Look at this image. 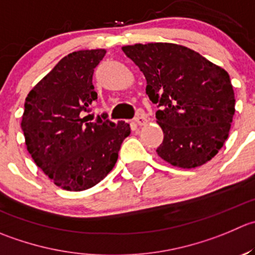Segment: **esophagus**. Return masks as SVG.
<instances>
[{"instance_id": "34e87169", "label": "esophagus", "mask_w": 255, "mask_h": 255, "mask_svg": "<svg viewBox=\"0 0 255 255\" xmlns=\"http://www.w3.org/2000/svg\"><path fill=\"white\" fill-rule=\"evenodd\" d=\"M134 122L137 123L138 126H144L145 123L148 122L147 116H145L144 113H138V115L135 116V118H134Z\"/></svg>"}]
</instances>
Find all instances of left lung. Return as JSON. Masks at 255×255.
I'll return each instance as SVG.
<instances>
[{"label": "left lung", "mask_w": 255, "mask_h": 255, "mask_svg": "<svg viewBox=\"0 0 255 255\" xmlns=\"http://www.w3.org/2000/svg\"><path fill=\"white\" fill-rule=\"evenodd\" d=\"M147 80L148 97L157 105L162 159L196 168L223 147L236 110L229 75L193 49L173 43L123 47Z\"/></svg>", "instance_id": "8db88e82"}]
</instances>
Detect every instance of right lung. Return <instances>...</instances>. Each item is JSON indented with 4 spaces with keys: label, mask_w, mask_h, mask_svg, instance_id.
<instances>
[{
    "label": "right lung",
    "mask_w": 255,
    "mask_h": 255,
    "mask_svg": "<svg viewBox=\"0 0 255 255\" xmlns=\"http://www.w3.org/2000/svg\"><path fill=\"white\" fill-rule=\"evenodd\" d=\"M105 49L72 52L28 93L21 128L27 150L49 179L63 189L80 192L100 183L115 167L128 123L90 122L85 112L97 100L92 83Z\"/></svg>",
    "instance_id": "obj_1"
}]
</instances>
